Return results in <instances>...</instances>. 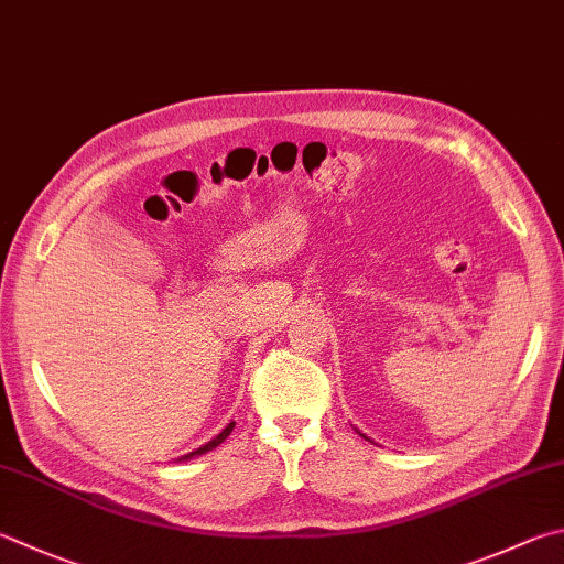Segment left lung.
Returning <instances> with one entry per match:
<instances>
[{
    "label": "left lung",
    "instance_id": "left-lung-1",
    "mask_svg": "<svg viewBox=\"0 0 564 564\" xmlns=\"http://www.w3.org/2000/svg\"><path fill=\"white\" fill-rule=\"evenodd\" d=\"M360 436H365V434H360ZM365 438H367V436H365Z\"/></svg>",
    "mask_w": 564,
    "mask_h": 564
}]
</instances>
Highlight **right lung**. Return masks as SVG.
Instances as JSON below:
<instances>
[{
  "instance_id": "right-lung-1",
  "label": "right lung",
  "mask_w": 564,
  "mask_h": 564,
  "mask_svg": "<svg viewBox=\"0 0 564 564\" xmlns=\"http://www.w3.org/2000/svg\"><path fill=\"white\" fill-rule=\"evenodd\" d=\"M231 429H234V422L227 426V429H221V432L212 438V442H207L204 446H199V448H194V452H189V454H184V456H180L177 460H187V458H194V456H202V454H207V452H212V448H217L224 438H227L229 434H231Z\"/></svg>"
}]
</instances>
